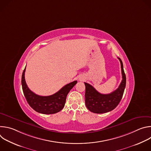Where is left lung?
<instances>
[{
    "mask_svg": "<svg viewBox=\"0 0 151 151\" xmlns=\"http://www.w3.org/2000/svg\"><path fill=\"white\" fill-rule=\"evenodd\" d=\"M122 79L119 87L112 93L103 94L99 93L92 85L85 83V105L87 109L96 114H103L114 110L119 103L125 88L126 76L123 69V64L120 58Z\"/></svg>",
    "mask_w": 151,
    "mask_h": 151,
    "instance_id": "8db88e82",
    "label": "left lung"
}]
</instances>
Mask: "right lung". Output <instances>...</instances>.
I'll return each mask as SVG.
<instances>
[{
    "instance_id": "right-lung-1",
    "label": "right lung",
    "mask_w": 151,
    "mask_h": 151,
    "mask_svg": "<svg viewBox=\"0 0 151 151\" xmlns=\"http://www.w3.org/2000/svg\"><path fill=\"white\" fill-rule=\"evenodd\" d=\"M26 68L21 78V85L24 95L30 106L37 112L42 114H54L60 112L64 106L66 97L70 90L76 84L77 81L70 82L56 93L48 96H41L32 92L27 87L25 81Z\"/></svg>"
}]
</instances>
